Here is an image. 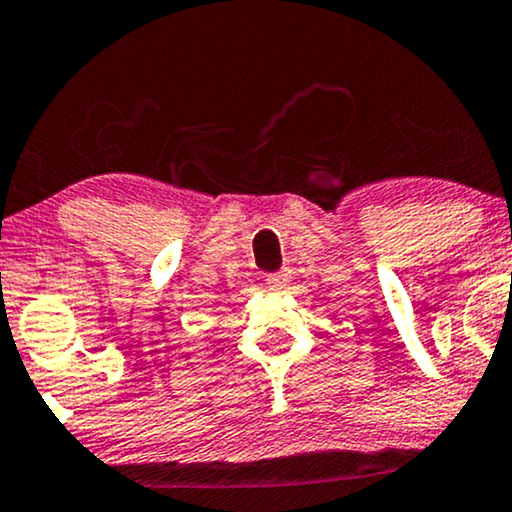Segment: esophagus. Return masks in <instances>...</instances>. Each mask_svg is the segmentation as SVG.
<instances>
[{"label":"esophagus","instance_id":"1","mask_svg":"<svg viewBox=\"0 0 512 512\" xmlns=\"http://www.w3.org/2000/svg\"><path fill=\"white\" fill-rule=\"evenodd\" d=\"M287 282H289V273H287V270H280V273H273V275L266 277V285H268L270 289H282V287H287Z\"/></svg>","mask_w":512,"mask_h":512}]
</instances>
